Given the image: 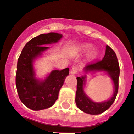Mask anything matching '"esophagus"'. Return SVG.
Segmentation results:
<instances>
[{
	"mask_svg": "<svg viewBox=\"0 0 134 134\" xmlns=\"http://www.w3.org/2000/svg\"><path fill=\"white\" fill-rule=\"evenodd\" d=\"M78 71H79V68H78V67H77V66H74V67H73L71 68V73L73 75L75 74V73H77L78 72Z\"/></svg>",
	"mask_w": 134,
	"mask_h": 134,
	"instance_id": "obj_1",
	"label": "esophagus"
}]
</instances>
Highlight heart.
Listing matches in <instances>:
<instances>
[{
  "label": "heart",
  "instance_id": "b5f03b06",
  "mask_svg": "<svg viewBox=\"0 0 134 134\" xmlns=\"http://www.w3.org/2000/svg\"><path fill=\"white\" fill-rule=\"evenodd\" d=\"M93 45L90 43H85V44H81L80 46L77 48V52L79 53H85L87 51L91 49L92 48ZM99 51L97 49H92L90 51V53L87 55V59L89 60H93L96 59L97 56L98 55Z\"/></svg>",
  "mask_w": 134,
  "mask_h": 134
}]
</instances>
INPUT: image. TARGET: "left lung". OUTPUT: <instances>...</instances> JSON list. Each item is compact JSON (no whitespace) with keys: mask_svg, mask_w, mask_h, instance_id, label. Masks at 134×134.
Instances as JSON below:
<instances>
[{"mask_svg":"<svg viewBox=\"0 0 134 134\" xmlns=\"http://www.w3.org/2000/svg\"><path fill=\"white\" fill-rule=\"evenodd\" d=\"M85 71H105L108 72L111 77L114 83V96L109 100L102 103H96L88 98L83 92L84 80L85 77H77V91H76L75 103L79 109L87 114L97 115L104 112L113 104L116 98L119 87V76H120V65L117 56L114 51L109 47L106 46L105 54L103 59L99 61H91L84 68Z\"/></svg>","mask_w":134,"mask_h":134,"instance_id":"8db88e82","label":"left lung"}]
</instances>
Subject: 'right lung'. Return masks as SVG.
I'll use <instances>...</instances> for the list:
<instances>
[{
	"label": "right lung",
	"instance_id": "obj_1",
	"mask_svg": "<svg viewBox=\"0 0 134 134\" xmlns=\"http://www.w3.org/2000/svg\"><path fill=\"white\" fill-rule=\"evenodd\" d=\"M62 35L55 32L41 34L32 38L23 49L17 62L16 86L20 101L32 110L50 108L58 99L59 92L69 75V68L54 70L43 81L35 78L32 61L48 49L44 44L56 43Z\"/></svg>",
	"mask_w": 134,
	"mask_h": 134
}]
</instances>
